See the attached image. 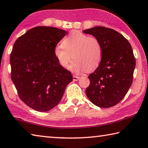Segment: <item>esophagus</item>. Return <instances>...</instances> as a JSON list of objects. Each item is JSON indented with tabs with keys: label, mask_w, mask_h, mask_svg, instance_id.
Masks as SVG:
<instances>
[{
	"label": "esophagus",
	"mask_w": 148,
	"mask_h": 148,
	"mask_svg": "<svg viewBox=\"0 0 148 148\" xmlns=\"http://www.w3.org/2000/svg\"><path fill=\"white\" fill-rule=\"evenodd\" d=\"M73 81H78V80L80 79V77H77V76H73Z\"/></svg>",
	"instance_id": "obj_1"
}]
</instances>
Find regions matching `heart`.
Masks as SVG:
<instances>
[{
  "instance_id": "heart-1",
  "label": "heart",
  "mask_w": 148,
  "mask_h": 148,
  "mask_svg": "<svg viewBox=\"0 0 148 148\" xmlns=\"http://www.w3.org/2000/svg\"><path fill=\"white\" fill-rule=\"evenodd\" d=\"M54 54L62 67L67 68L73 57L71 69L79 72H90L97 68L102 59L103 50L99 41L78 30H73L64 38L62 45H58Z\"/></svg>"
}]
</instances>
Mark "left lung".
I'll use <instances>...</instances> for the list:
<instances>
[{
  "instance_id": "8db88e82",
  "label": "left lung",
  "mask_w": 148,
  "mask_h": 148,
  "mask_svg": "<svg viewBox=\"0 0 148 148\" xmlns=\"http://www.w3.org/2000/svg\"><path fill=\"white\" fill-rule=\"evenodd\" d=\"M83 32L96 38L103 50L99 66L88 76L86 94L97 107H112L123 99L133 82L136 65L133 49L123 36L111 28L95 27Z\"/></svg>"
}]
</instances>
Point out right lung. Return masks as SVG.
Listing matches in <instances>:
<instances>
[{
  "label": "right lung",
  "instance_id": "add662e5",
  "mask_svg": "<svg viewBox=\"0 0 148 148\" xmlns=\"http://www.w3.org/2000/svg\"><path fill=\"white\" fill-rule=\"evenodd\" d=\"M67 34L50 27H37L17 39L10 54L11 78L19 97L39 112H47L58 104L71 72L58 63L54 54L57 44Z\"/></svg>",
  "mask_w": 148,
  "mask_h": 148
}]
</instances>
